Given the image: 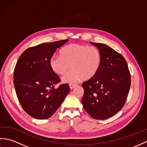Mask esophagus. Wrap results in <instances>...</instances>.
Returning <instances> with one entry per match:
<instances>
[{"label": "esophagus", "instance_id": "34e87169", "mask_svg": "<svg viewBox=\"0 0 147 147\" xmlns=\"http://www.w3.org/2000/svg\"><path fill=\"white\" fill-rule=\"evenodd\" d=\"M76 86V84H73V83H71V84H69V87H70V88H71V89H73V88H74V87H75Z\"/></svg>", "mask_w": 147, "mask_h": 147}]
</instances>
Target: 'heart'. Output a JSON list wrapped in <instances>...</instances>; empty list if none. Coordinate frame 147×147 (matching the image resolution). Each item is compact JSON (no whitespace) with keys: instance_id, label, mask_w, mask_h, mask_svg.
<instances>
[{"instance_id":"b5f03b06","label":"heart","mask_w":147,"mask_h":147,"mask_svg":"<svg viewBox=\"0 0 147 147\" xmlns=\"http://www.w3.org/2000/svg\"><path fill=\"white\" fill-rule=\"evenodd\" d=\"M102 53L96 47L71 43L61 51L60 55H53L50 59L52 71L63 77L65 83H74L83 78L90 80L97 73L102 63Z\"/></svg>"}]
</instances>
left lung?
<instances>
[{"label":"left lung","mask_w":147,"mask_h":147,"mask_svg":"<svg viewBox=\"0 0 147 147\" xmlns=\"http://www.w3.org/2000/svg\"><path fill=\"white\" fill-rule=\"evenodd\" d=\"M102 53L100 67L96 75L82 86L84 109L95 119L116 114L125 104L131 86V75L125 59L107 45L91 42Z\"/></svg>","instance_id":"8db88e82"}]
</instances>
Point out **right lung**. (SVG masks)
Wrapping results in <instances>:
<instances>
[{
  "label": "right lung",
  "instance_id": "add662e5",
  "mask_svg": "<svg viewBox=\"0 0 147 147\" xmlns=\"http://www.w3.org/2000/svg\"><path fill=\"white\" fill-rule=\"evenodd\" d=\"M69 39L44 43L27 49L15 66L14 85L22 108L38 119H48L55 113L70 91L68 84L55 85L61 80L50 65V59Z\"/></svg>",
  "mask_w": 147,
  "mask_h": 147
}]
</instances>
